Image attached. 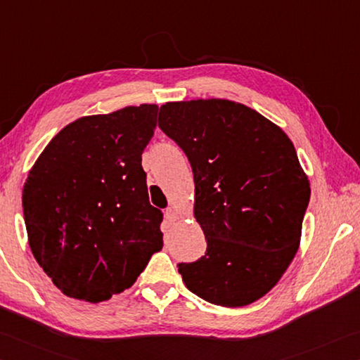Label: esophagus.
<instances>
[{"mask_svg": "<svg viewBox=\"0 0 360 360\" xmlns=\"http://www.w3.org/2000/svg\"><path fill=\"white\" fill-rule=\"evenodd\" d=\"M164 215H166V219L170 223L175 221V219H176V212H175V209H172V207L166 209V213H164Z\"/></svg>", "mask_w": 360, "mask_h": 360, "instance_id": "34e87169", "label": "esophagus"}]
</instances>
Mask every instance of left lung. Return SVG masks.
I'll return each instance as SVG.
<instances>
[{"label": "left lung", "instance_id": "obj_1", "mask_svg": "<svg viewBox=\"0 0 360 360\" xmlns=\"http://www.w3.org/2000/svg\"><path fill=\"white\" fill-rule=\"evenodd\" d=\"M160 128L194 175V218L207 240L179 264L185 286L210 304L245 307L280 281L297 253L310 181L280 126L228 99L166 103Z\"/></svg>", "mask_w": 360, "mask_h": 360}]
</instances>
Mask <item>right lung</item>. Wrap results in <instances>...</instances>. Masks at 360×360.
<instances>
[{"mask_svg":"<svg viewBox=\"0 0 360 360\" xmlns=\"http://www.w3.org/2000/svg\"><path fill=\"white\" fill-rule=\"evenodd\" d=\"M158 105H129L65 126L23 186L30 248L68 297L98 304L134 285L162 248L142 151Z\"/></svg>","mask_w":360,"mask_h":360,"instance_id":"right-lung-1","label":"right lung"}]
</instances>
